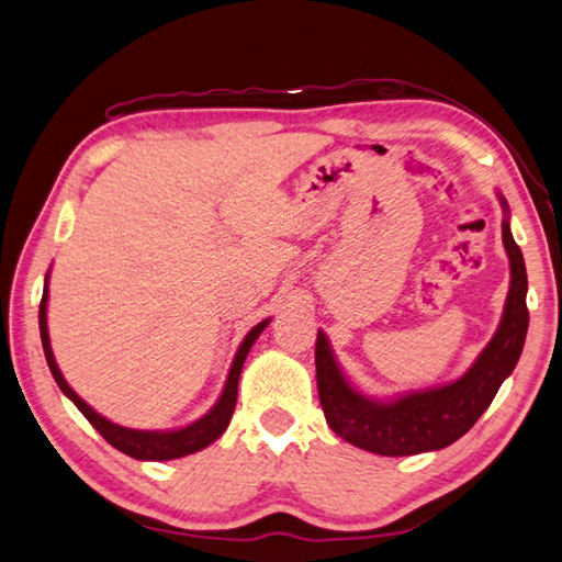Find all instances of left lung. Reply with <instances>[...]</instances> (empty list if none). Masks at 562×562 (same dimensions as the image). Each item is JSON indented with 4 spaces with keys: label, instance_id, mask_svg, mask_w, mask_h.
<instances>
[{
    "label": "left lung",
    "instance_id": "8db88e82",
    "mask_svg": "<svg viewBox=\"0 0 562 562\" xmlns=\"http://www.w3.org/2000/svg\"><path fill=\"white\" fill-rule=\"evenodd\" d=\"M504 212H509L499 196ZM502 238L512 266V284L504 304L497 334L463 378L436 390L412 392L392 402H375L346 380L331 353L326 336H316V387L326 424L362 450L378 456H416L441 450L465 436L482 412L492 404L502 382L512 375L529 331L526 310V266L521 248L509 231V218L502 222Z\"/></svg>",
    "mask_w": 562,
    "mask_h": 562
}]
</instances>
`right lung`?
<instances>
[{"label": "right lung", "instance_id": "add662e5", "mask_svg": "<svg viewBox=\"0 0 562 562\" xmlns=\"http://www.w3.org/2000/svg\"><path fill=\"white\" fill-rule=\"evenodd\" d=\"M46 306H48V274H46V290H43L41 306H38V328H41L43 353H46L53 378H55V382H58V387L63 390L65 397H70L77 409L85 414V419L104 436L106 443H112L116 450H121V453H126L136 460H175V458L190 456V453H196V450L206 448L209 443H214L216 438L226 431L231 416H234V409H236L238 378H240V370H244L248 350L252 344H256V338L262 334V328L270 324V318H266V322L252 326L248 336L244 338V344H240L238 353L234 358V366H231V370H228L226 387L222 392V397H218V402L212 406V412L204 414L202 419H196L190 426L178 428V431H136V428H126V426H119V424H112L109 419H104V416L97 414L90 404L77 397L75 390L68 382H65L63 372L58 370V362H55L53 350H50Z\"/></svg>", "mask_w": 562, "mask_h": 562}]
</instances>
